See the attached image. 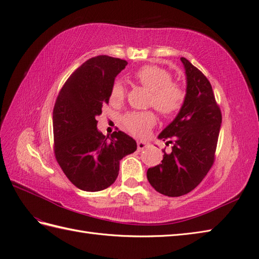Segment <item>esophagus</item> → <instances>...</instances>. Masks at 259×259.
<instances>
[{"mask_svg":"<svg viewBox=\"0 0 259 259\" xmlns=\"http://www.w3.org/2000/svg\"><path fill=\"white\" fill-rule=\"evenodd\" d=\"M149 146V143L148 142H145V141H138V149L139 151H143V149H145L146 147Z\"/></svg>","mask_w":259,"mask_h":259,"instance_id":"obj_1","label":"esophagus"}]
</instances>
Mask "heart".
Returning a JSON list of instances; mask_svg holds the SVG:
<instances>
[{
	"instance_id": "obj_1",
	"label": "heart",
	"mask_w": 259,
	"mask_h": 259,
	"mask_svg": "<svg viewBox=\"0 0 259 259\" xmlns=\"http://www.w3.org/2000/svg\"><path fill=\"white\" fill-rule=\"evenodd\" d=\"M136 77L142 85L152 91L149 104L162 115L172 116L179 113L184 105L185 90L172 81V75L168 71L156 65H145L136 73ZM124 93L126 89L123 82L116 80L111 88V102L113 104L121 103ZM122 121L132 135L144 137L155 124L156 117L153 112H131L124 115Z\"/></svg>"
}]
</instances>
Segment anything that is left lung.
Masks as SVG:
<instances>
[{"instance_id":"1","label":"left lung","mask_w":259,"mask_h":259,"mask_svg":"<svg viewBox=\"0 0 259 259\" xmlns=\"http://www.w3.org/2000/svg\"><path fill=\"white\" fill-rule=\"evenodd\" d=\"M181 61L186 74L185 102L158 136L171 144V151H163L161 163L146 173L149 184L168 197L186 195L204 179L214 162L222 123L210 81L186 58Z\"/></svg>"}]
</instances>
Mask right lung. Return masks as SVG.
<instances>
[{
  "label": "right lung",
  "instance_id": "obj_1",
  "mask_svg": "<svg viewBox=\"0 0 259 259\" xmlns=\"http://www.w3.org/2000/svg\"><path fill=\"white\" fill-rule=\"evenodd\" d=\"M128 62L98 56L82 63L58 96L53 127L56 159L72 184L85 191L111 186L119 161L137 151V142L122 131L103 136L96 117L110 100L111 88Z\"/></svg>",
  "mask_w": 259,
  "mask_h": 259
}]
</instances>
